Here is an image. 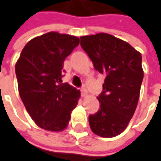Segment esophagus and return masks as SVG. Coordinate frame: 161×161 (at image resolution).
<instances>
[{
  "label": "esophagus",
  "mask_w": 161,
  "mask_h": 161,
  "mask_svg": "<svg viewBox=\"0 0 161 161\" xmlns=\"http://www.w3.org/2000/svg\"><path fill=\"white\" fill-rule=\"evenodd\" d=\"M86 94H87V91H86V87L83 86V87L81 88V95H82L83 97H85V96H86Z\"/></svg>",
  "instance_id": "esophagus-1"
}]
</instances>
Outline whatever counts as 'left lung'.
Masks as SVG:
<instances>
[{
    "mask_svg": "<svg viewBox=\"0 0 161 161\" xmlns=\"http://www.w3.org/2000/svg\"><path fill=\"white\" fill-rule=\"evenodd\" d=\"M96 71L105 75L98 96L100 108L89 116L92 131L110 138L120 135L133 118L143 79L142 55L128 42L100 33L80 37Z\"/></svg>",
    "mask_w": 161,
    "mask_h": 161,
    "instance_id": "1",
    "label": "left lung"
}]
</instances>
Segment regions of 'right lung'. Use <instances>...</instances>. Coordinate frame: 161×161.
Segmentation results:
<instances>
[{
  "label": "right lung",
  "mask_w": 161,
  "mask_h": 161,
  "mask_svg": "<svg viewBox=\"0 0 161 161\" xmlns=\"http://www.w3.org/2000/svg\"><path fill=\"white\" fill-rule=\"evenodd\" d=\"M79 44L76 36L50 32L25 44L15 71L25 109L36 125L58 132L69 124L80 92L62 83L65 58Z\"/></svg>",
  "instance_id": "right-lung-1"
}]
</instances>
